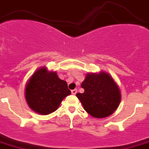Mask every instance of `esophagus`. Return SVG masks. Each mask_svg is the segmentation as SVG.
I'll list each match as a JSON object with an SVG mask.
<instances>
[{
	"mask_svg": "<svg viewBox=\"0 0 149 149\" xmlns=\"http://www.w3.org/2000/svg\"><path fill=\"white\" fill-rule=\"evenodd\" d=\"M77 90H76V89H74V90H72V93L73 94V95H75V94L77 93Z\"/></svg>",
	"mask_w": 149,
	"mask_h": 149,
	"instance_id": "34e87169",
	"label": "esophagus"
}]
</instances>
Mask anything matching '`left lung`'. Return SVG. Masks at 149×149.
Instances as JSON below:
<instances>
[{
    "label": "left lung",
    "instance_id": "obj_1",
    "mask_svg": "<svg viewBox=\"0 0 149 149\" xmlns=\"http://www.w3.org/2000/svg\"><path fill=\"white\" fill-rule=\"evenodd\" d=\"M83 93L76 94L84 109L91 116L103 118L115 111L121 100L119 87L110 74L89 73L81 84Z\"/></svg>",
    "mask_w": 149,
    "mask_h": 149
}]
</instances>
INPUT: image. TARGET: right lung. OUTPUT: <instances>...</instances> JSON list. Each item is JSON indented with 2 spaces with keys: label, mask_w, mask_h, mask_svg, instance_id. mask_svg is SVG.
<instances>
[{
  "label": "right lung",
  "mask_w": 149,
  "mask_h": 149,
  "mask_svg": "<svg viewBox=\"0 0 149 149\" xmlns=\"http://www.w3.org/2000/svg\"><path fill=\"white\" fill-rule=\"evenodd\" d=\"M71 94L66 81L59 79L56 72L42 67L33 74L26 84L25 100L33 111L49 114L59 108L62 101Z\"/></svg>",
  "instance_id": "obj_1"
}]
</instances>
